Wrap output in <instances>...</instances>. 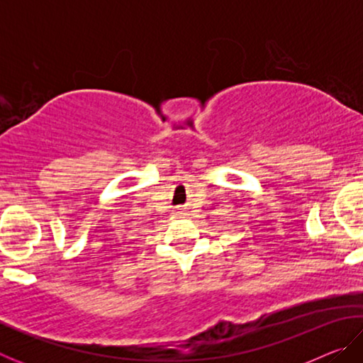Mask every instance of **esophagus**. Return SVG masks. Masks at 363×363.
<instances>
[{"mask_svg": "<svg viewBox=\"0 0 363 363\" xmlns=\"http://www.w3.org/2000/svg\"><path fill=\"white\" fill-rule=\"evenodd\" d=\"M174 214H177V216H184V214H186V211H184V208H177Z\"/></svg>", "mask_w": 363, "mask_h": 363, "instance_id": "1", "label": "esophagus"}]
</instances>
